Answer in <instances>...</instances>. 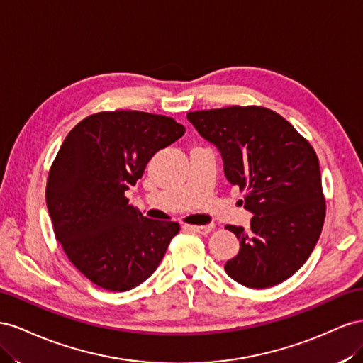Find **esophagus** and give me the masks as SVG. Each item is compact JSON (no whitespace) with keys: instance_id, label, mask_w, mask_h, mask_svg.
<instances>
[{"instance_id":"esophagus-1","label":"esophagus","mask_w":363,"mask_h":363,"mask_svg":"<svg viewBox=\"0 0 363 363\" xmlns=\"http://www.w3.org/2000/svg\"><path fill=\"white\" fill-rule=\"evenodd\" d=\"M189 228H190L191 231H194V233L208 234V233H211L214 230V225L213 223H210V225H190Z\"/></svg>"}]
</instances>
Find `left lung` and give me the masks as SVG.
Returning <instances> with one entry per match:
<instances>
[{"label": "left lung", "mask_w": 363, "mask_h": 363, "mask_svg": "<svg viewBox=\"0 0 363 363\" xmlns=\"http://www.w3.org/2000/svg\"><path fill=\"white\" fill-rule=\"evenodd\" d=\"M201 135L216 144L226 179L245 193L251 228L226 225L240 251L225 271L251 289L292 277L312 254L325 220L316 152L291 123L263 106L189 112Z\"/></svg>", "instance_id": "obj_1"}]
</instances>
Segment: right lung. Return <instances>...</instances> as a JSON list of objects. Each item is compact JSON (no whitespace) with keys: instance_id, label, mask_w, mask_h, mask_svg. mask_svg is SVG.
Segmentation results:
<instances>
[{"instance_id":"1","label":"right lung","mask_w":363,"mask_h":363,"mask_svg":"<svg viewBox=\"0 0 363 363\" xmlns=\"http://www.w3.org/2000/svg\"><path fill=\"white\" fill-rule=\"evenodd\" d=\"M174 118L103 111L77 123L47 178V208L68 260L96 286L126 292L157 271L178 222L144 217L124 196L160 149L184 135Z\"/></svg>"}]
</instances>
